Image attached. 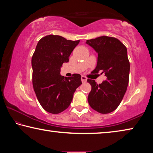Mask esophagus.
I'll use <instances>...</instances> for the list:
<instances>
[{
	"mask_svg": "<svg viewBox=\"0 0 153 153\" xmlns=\"http://www.w3.org/2000/svg\"><path fill=\"white\" fill-rule=\"evenodd\" d=\"M81 79H82V83H85V82H86V81H87V78H86V77L84 76H82L81 77Z\"/></svg>",
	"mask_w": 153,
	"mask_h": 153,
	"instance_id": "esophagus-1",
	"label": "esophagus"
}]
</instances>
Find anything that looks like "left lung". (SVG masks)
Wrapping results in <instances>:
<instances>
[{
    "instance_id": "1",
    "label": "left lung",
    "mask_w": 153,
    "mask_h": 153,
    "mask_svg": "<svg viewBox=\"0 0 153 153\" xmlns=\"http://www.w3.org/2000/svg\"><path fill=\"white\" fill-rule=\"evenodd\" d=\"M86 43L98 53L93 71H101L107 77L99 84L93 79H87L92 87L88 103L99 113H110L120 105L129 83L130 64L127 48L118 39L108 36L86 40Z\"/></svg>"
}]
</instances>
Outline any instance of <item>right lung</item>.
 <instances>
[{
    "instance_id": "obj_1",
    "label": "right lung",
    "mask_w": 153,
    "mask_h": 153,
    "mask_svg": "<svg viewBox=\"0 0 153 153\" xmlns=\"http://www.w3.org/2000/svg\"><path fill=\"white\" fill-rule=\"evenodd\" d=\"M79 42L50 35L41 39L36 46L32 57L33 85L39 102L48 112L56 114L66 110L82 84L79 74L69 77L60 74L62 64L69 62Z\"/></svg>"
}]
</instances>
